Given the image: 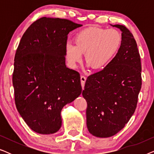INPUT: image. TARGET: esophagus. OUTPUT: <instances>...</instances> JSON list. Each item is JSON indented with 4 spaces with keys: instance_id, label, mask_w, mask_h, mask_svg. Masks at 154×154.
<instances>
[{
    "instance_id": "1",
    "label": "esophagus",
    "mask_w": 154,
    "mask_h": 154,
    "mask_svg": "<svg viewBox=\"0 0 154 154\" xmlns=\"http://www.w3.org/2000/svg\"><path fill=\"white\" fill-rule=\"evenodd\" d=\"M85 81H86V77L85 75H81V85L82 87H84V85H85Z\"/></svg>"
}]
</instances>
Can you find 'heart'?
I'll return each instance as SVG.
<instances>
[{
	"mask_svg": "<svg viewBox=\"0 0 154 154\" xmlns=\"http://www.w3.org/2000/svg\"><path fill=\"white\" fill-rule=\"evenodd\" d=\"M122 35L115 29L90 27L75 34L74 44L66 43L65 55L69 64L75 67L82 60V54L88 66L94 70L102 69L109 64L119 51Z\"/></svg>",
	"mask_w": 154,
	"mask_h": 154,
	"instance_id": "1",
	"label": "heart"
}]
</instances>
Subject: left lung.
I'll use <instances>...</instances> for the list:
<instances>
[{
  "label": "left lung",
  "mask_w": 154,
  "mask_h": 154,
  "mask_svg": "<svg viewBox=\"0 0 154 154\" xmlns=\"http://www.w3.org/2000/svg\"><path fill=\"white\" fill-rule=\"evenodd\" d=\"M111 26L121 31V47L103 70L88 77L82 93L88 104V131L102 138L125 127L135 111L142 87L140 56L133 35L123 25Z\"/></svg>",
  "instance_id": "obj_1"
}]
</instances>
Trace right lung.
<instances>
[{"instance_id": "obj_1", "label": "right lung", "mask_w": 154, "mask_h": 154, "mask_svg": "<svg viewBox=\"0 0 154 154\" xmlns=\"http://www.w3.org/2000/svg\"><path fill=\"white\" fill-rule=\"evenodd\" d=\"M66 19L40 18L22 35L14 56L12 84L18 112L37 133H55L61 111L82 92L79 72L67 68L65 46L81 27Z\"/></svg>"}]
</instances>
